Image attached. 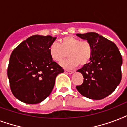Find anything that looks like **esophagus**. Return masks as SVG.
Returning a JSON list of instances; mask_svg holds the SVG:
<instances>
[{
	"mask_svg": "<svg viewBox=\"0 0 127 127\" xmlns=\"http://www.w3.org/2000/svg\"><path fill=\"white\" fill-rule=\"evenodd\" d=\"M65 72L66 73H67V74H72L73 71H69V70H65Z\"/></svg>",
	"mask_w": 127,
	"mask_h": 127,
	"instance_id": "34e87169",
	"label": "esophagus"
}]
</instances>
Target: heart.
Returning a JSON list of instances; mask_svg holds the SVG:
<instances>
[{
    "label": "heart",
    "instance_id": "obj_1",
    "mask_svg": "<svg viewBox=\"0 0 127 127\" xmlns=\"http://www.w3.org/2000/svg\"><path fill=\"white\" fill-rule=\"evenodd\" d=\"M60 44L53 43L49 52L52 59L61 62L68 56L67 60L62 63L64 67L73 69L78 66H85L90 62L93 55V47L87 40L81 41L73 36H66L59 40Z\"/></svg>",
    "mask_w": 127,
    "mask_h": 127
}]
</instances>
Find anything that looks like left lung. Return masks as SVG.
<instances>
[{"label":"left lung","mask_w":127,"mask_h":127,"mask_svg":"<svg viewBox=\"0 0 127 127\" xmlns=\"http://www.w3.org/2000/svg\"><path fill=\"white\" fill-rule=\"evenodd\" d=\"M91 43L93 55L86 65L77 70L83 82L77 85L81 95L94 100L103 99L115 91L121 80L122 56L113 42L95 32L76 34Z\"/></svg>","instance_id":"8db88e82"}]
</instances>
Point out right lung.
I'll return each instance as SVG.
<instances>
[{"label":"right lung","mask_w":127,"mask_h":127,"mask_svg":"<svg viewBox=\"0 0 127 127\" xmlns=\"http://www.w3.org/2000/svg\"><path fill=\"white\" fill-rule=\"evenodd\" d=\"M56 38L34 35L13 50L8 67V77L14 96L23 103L37 104L50 95L56 77L64 72L49 52Z\"/></svg>","instance_id":"add662e5"}]
</instances>
